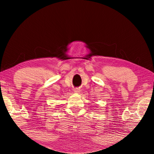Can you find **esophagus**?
Here are the masks:
<instances>
[{
  "mask_svg": "<svg viewBox=\"0 0 154 154\" xmlns=\"http://www.w3.org/2000/svg\"><path fill=\"white\" fill-rule=\"evenodd\" d=\"M75 93H79L80 92H81V90H80V89H79V88H77V89H75Z\"/></svg>",
  "mask_w": 154,
  "mask_h": 154,
  "instance_id": "1",
  "label": "esophagus"
}]
</instances>
